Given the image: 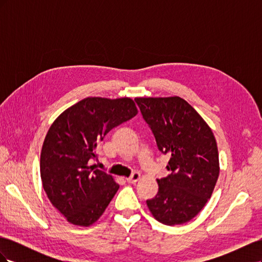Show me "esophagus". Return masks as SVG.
Masks as SVG:
<instances>
[{"label": "esophagus", "instance_id": "1", "mask_svg": "<svg viewBox=\"0 0 262 262\" xmlns=\"http://www.w3.org/2000/svg\"><path fill=\"white\" fill-rule=\"evenodd\" d=\"M140 178H141V175H140L139 172H133L131 177L126 178V181L130 182V184H136L137 181H139V180H140Z\"/></svg>", "mask_w": 262, "mask_h": 262}]
</instances>
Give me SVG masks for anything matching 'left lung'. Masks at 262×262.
I'll list each match as a JSON object with an SVG mask.
<instances>
[{"mask_svg":"<svg viewBox=\"0 0 262 262\" xmlns=\"http://www.w3.org/2000/svg\"><path fill=\"white\" fill-rule=\"evenodd\" d=\"M158 149L170 156V175L156 179L158 192L146 201L155 220L184 224L198 215L212 195L220 173L216 140L203 118L178 96L137 97Z\"/></svg>","mask_w":262,"mask_h":262,"instance_id":"8db88e82","label":"left lung"}]
</instances>
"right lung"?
<instances>
[{
  "instance_id": "add662e5",
  "label": "right lung",
  "mask_w": 262,
  "mask_h": 262,
  "mask_svg": "<svg viewBox=\"0 0 262 262\" xmlns=\"http://www.w3.org/2000/svg\"><path fill=\"white\" fill-rule=\"evenodd\" d=\"M137 114L129 97H87L51 124L41 148L40 177L48 199L71 224L93 225L113 200L119 185L90 161L97 160L99 141Z\"/></svg>"
}]
</instances>
